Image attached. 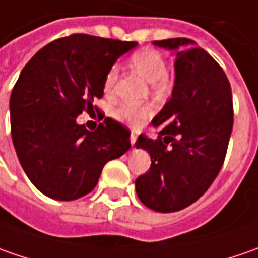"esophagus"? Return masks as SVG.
Segmentation results:
<instances>
[{
    "label": "esophagus",
    "mask_w": 258,
    "mask_h": 258,
    "mask_svg": "<svg viewBox=\"0 0 258 258\" xmlns=\"http://www.w3.org/2000/svg\"><path fill=\"white\" fill-rule=\"evenodd\" d=\"M136 138H138V136H136V135H135V134L131 135V144H132V146H134L135 142H136Z\"/></svg>",
    "instance_id": "1"
}]
</instances>
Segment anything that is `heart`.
I'll list each match as a JSON object with an SVG mask.
<instances>
[{
	"mask_svg": "<svg viewBox=\"0 0 258 258\" xmlns=\"http://www.w3.org/2000/svg\"><path fill=\"white\" fill-rule=\"evenodd\" d=\"M131 61H132L135 70L139 75L144 76L145 79L151 83H156L159 80L162 82L168 73V64H166L165 57L154 48H144V50L136 51L131 57ZM117 76H119V67L112 66L104 76V93H110L113 90ZM113 114L114 117L119 119L120 122L132 124V126H141L145 122V119L149 116V109L135 107L127 103H120L114 107Z\"/></svg>",
	"mask_w": 258,
	"mask_h": 258,
	"instance_id": "1",
	"label": "heart"
}]
</instances>
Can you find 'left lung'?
Here are the masks:
<instances>
[{
  "mask_svg": "<svg viewBox=\"0 0 258 258\" xmlns=\"http://www.w3.org/2000/svg\"><path fill=\"white\" fill-rule=\"evenodd\" d=\"M154 44L176 51L175 85L152 120L158 138L141 135L135 144L149 152L152 162L135 188L148 208L175 213L204 195L223 166L233 131V94L221 66L192 40Z\"/></svg>",
  "mask_w": 258,
  "mask_h": 258,
  "instance_id": "1",
  "label": "left lung"
}]
</instances>
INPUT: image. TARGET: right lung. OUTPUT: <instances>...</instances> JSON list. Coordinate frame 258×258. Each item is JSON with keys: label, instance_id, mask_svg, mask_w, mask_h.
Wrapping results in <instances>:
<instances>
[{"label": "right lung", "instance_id": "obj_1", "mask_svg": "<svg viewBox=\"0 0 258 258\" xmlns=\"http://www.w3.org/2000/svg\"><path fill=\"white\" fill-rule=\"evenodd\" d=\"M136 45L72 34L43 47L25 64L10 97L11 138L40 192L77 200L96 186L104 165L131 148V131L119 122L106 117L90 132L76 117L93 110L107 70Z\"/></svg>", "mask_w": 258, "mask_h": 258}]
</instances>
